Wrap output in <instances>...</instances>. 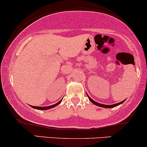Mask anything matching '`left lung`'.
<instances>
[{
  "label": "left lung",
  "instance_id": "obj_1",
  "mask_svg": "<svg viewBox=\"0 0 147 147\" xmlns=\"http://www.w3.org/2000/svg\"><path fill=\"white\" fill-rule=\"evenodd\" d=\"M87 96H88V99H89V100H90V101H91V102L93 103V104H95V105H96V106H99V107H102V108H115V107L117 106H119V105H120V104H123V103L124 101H125V100L122 101H121V102L118 103V104H112V105H106V104H99V103L97 102V101H95L93 100V99H92L90 98V97H89V96H88V94H87Z\"/></svg>",
  "mask_w": 147,
  "mask_h": 147
}]
</instances>
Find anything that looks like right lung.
Here are the masks:
<instances>
[{
  "label": "right lung",
  "instance_id": "1",
  "mask_svg": "<svg viewBox=\"0 0 147 147\" xmlns=\"http://www.w3.org/2000/svg\"><path fill=\"white\" fill-rule=\"evenodd\" d=\"M62 99L61 100H60L59 102L57 103V104H54V105H52V106H30L32 107V108H35V109H37V110H49L50 109V108H54V107H56L57 106H58L59 104H61V101H62Z\"/></svg>",
  "mask_w": 147,
  "mask_h": 147
}]
</instances>
